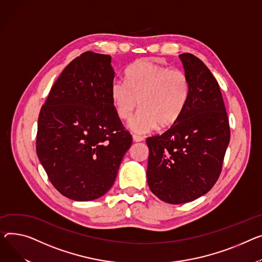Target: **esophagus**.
Listing matches in <instances>:
<instances>
[{
	"label": "esophagus",
	"instance_id": "1",
	"mask_svg": "<svg viewBox=\"0 0 262 262\" xmlns=\"http://www.w3.org/2000/svg\"><path fill=\"white\" fill-rule=\"evenodd\" d=\"M133 140H134L135 142H140V141H143V140H144V138H143L142 136H140V135L134 134V135H133Z\"/></svg>",
	"mask_w": 262,
	"mask_h": 262
}]
</instances>
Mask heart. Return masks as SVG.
<instances>
[{
  "label": "heart",
  "instance_id": "b5f03b06",
  "mask_svg": "<svg viewBox=\"0 0 262 262\" xmlns=\"http://www.w3.org/2000/svg\"><path fill=\"white\" fill-rule=\"evenodd\" d=\"M189 93V79L183 71L148 59L133 63L125 72V82L115 81L111 87L113 106L121 120H130L140 103L141 111L130 122V128L140 134L175 124Z\"/></svg>",
  "mask_w": 262,
  "mask_h": 262
}]
</instances>
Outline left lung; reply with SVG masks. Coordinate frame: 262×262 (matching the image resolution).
<instances>
[{
    "label": "left lung",
    "mask_w": 262,
    "mask_h": 262,
    "mask_svg": "<svg viewBox=\"0 0 262 262\" xmlns=\"http://www.w3.org/2000/svg\"><path fill=\"white\" fill-rule=\"evenodd\" d=\"M179 57L190 83L186 106L166 132L146 139L148 186L171 204L193 201L214 186L231 138L217 80L199 58L191 54Z\"/></svg>",
    "instance_id": "obj_1"
}]
</instances>
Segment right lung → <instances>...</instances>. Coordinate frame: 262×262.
Returning a JSON list of instances; mask_svg holds the SVG:
<instances>
[{"instance_id": "1", "label": "right lung", "mask_w": 262, "mask_h": 262, "mask_svg": "<svg viewBox=\"0 0 262 262\" xmlns=\"http://www.w3.org/2000/svg\"><path fill=\"white\" fill-rule=\"evenodd\" d=\"M111 61L83 52L65 67L40 111L37 155L51 184L72 200L105 194L133 142L112 103Z\"/></svg>"}]
</instances>
